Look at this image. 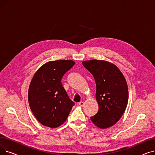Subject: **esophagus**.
I'll return each instance as SVG.
<instances>
[{
	"mask_svg": "<svg viewBox=\"0 0 155 155\" xmlns=\"http://www.w3.org/2000/svg\"><path fill=\"white\" fill-rule=\"evenodd\" d=\"M78 104H79L80 106H82V107H83L84 105V102H82V101H81V102H80L78 103Z\"/></svg>",
	"mask_w": 155,
	"mask_h": 155,
	"instance_id": "esophagus-1",
	"label": "esophagus"
}]
</instances>
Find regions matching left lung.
I'll list each match as a JSON object with an SVG mask.
<instances>
[{
  "label": "left lung",
  "mask_w": 155,
  "mask_h": 155,
  "mask_svg": "<svg viewBox=\"0 0 155 155\" xmlns=\"http://www.w3.org/2000/svg\"><path fill=\"white\" fill-rule=\"evenodd\" d=\"M93 75L96 84V99L99 111L91 117L101 129L112 126L123 116L128 102V87L120 70L110 62L92 60L82 62Z\"/></svg>",
  "instance_id": "1"
}]
</instances>
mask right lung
I'll return each instance as SVG.
<instances>
[{
  "instance_id": "1",
  "label": "right lung",
  "mask_w": 155,
  "mask_h": 155,
  "mask_svg": "<svg viewBox=\"0 0 155 155\" xmlns=\"http://www.w3.org/2000/svg\"><path fill=\"white\" fill-rule=\"evenodd\" d=\"M72 60H56L44 64L32 78L28 91L31 111L39 123L57 127L67 120L75 105L61 84V78L71 69Z\"/></svg>"
}]
</instances>
